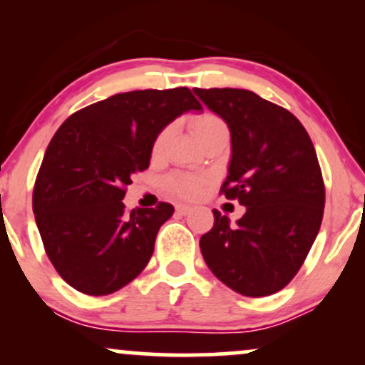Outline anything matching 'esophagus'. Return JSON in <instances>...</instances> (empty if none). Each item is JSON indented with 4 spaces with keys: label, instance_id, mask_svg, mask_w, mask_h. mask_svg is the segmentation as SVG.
I'll return each instance as SVG.
<instances>
[{
    "label": "esophagus",
    "instance_id": "obj_1",
    "mask_svg": "<svg viewBox=\"0 0 365 365\" xmlns=\"http://www.w3.org/2000/svg\"><path fill=\"white\" fill-rule=\"evenodd\" d=\"M190 211H192V207L187 206V204H178V206H177L178 215H188Z\"/></svg>",
    "mask_w": 365,
    "mask_h": 365
}]
</instances>
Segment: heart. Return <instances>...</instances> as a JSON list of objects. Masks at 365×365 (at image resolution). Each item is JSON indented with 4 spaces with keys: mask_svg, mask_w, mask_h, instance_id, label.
<instances>
[{
    "mask_svg": "<svg viewBox=\"0 0 365 365\" xmlns=\"http://www.w3.org/2000/svg\"><path fill=\"white\" fill-rule=\"evenodd\" d=\"M170 132L171 130L166 128L159 133L158 139L154 140V153H161L166 140H168ZM192 132H194L197 140L202 142L204 139H207V137L216 135V133H228V128H226L225 121L217 115L202 113V115L195 116V118L192 120ZM168 188L180 197H195L202 192L204 182L197 177H190V175H175V177H171L168 180Z\"/></svg>",
    "mask_w": 365,
    "mask_h": 365,
    "instance_id": "obj_1",
    "label": "heart"
}]
</instances>
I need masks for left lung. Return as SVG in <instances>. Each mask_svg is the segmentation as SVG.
<instances>
[{
	"label": "left lung",
	"instance_id": "1",
	"mask_svg": "<svg viewBox=\"0 0 365 365\" xmlns=\"http://www.w3.org/2000/svg\"><path fill=\"white\" fill-rule=\"evenodd\" d=\"M194 92L228 125L232 159L221 192L247 207L235 225L215 209L200 252L232 290L271 295L299 273L319 233L324 182L316 149L290 111L252 91Z\"/></svg>",
	"mask_w": 365,
	"mask_h": 365
}]
</instances>
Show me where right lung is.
Listing matches in <instances>:
<instances>
[{
    "label": "right lung",
    "mask_w": 365,
    "mask_h": 365,
    "mask_svg": "<svg viewBox=\"0 0 365 365\" xmlns=\"http://www.w3.org/2000/svg\"><path fill=\"white\" fill-rule=\"evenodd\" d=\"M187 87L115 94L56 130L37 173L32 209L54 269L86 295H110L137 278L173 206L125 211L132 175L149 168L154 140L187 111Z\"/></svg>",
    "instance_id": "right-lung-1"
}]
</instances>
